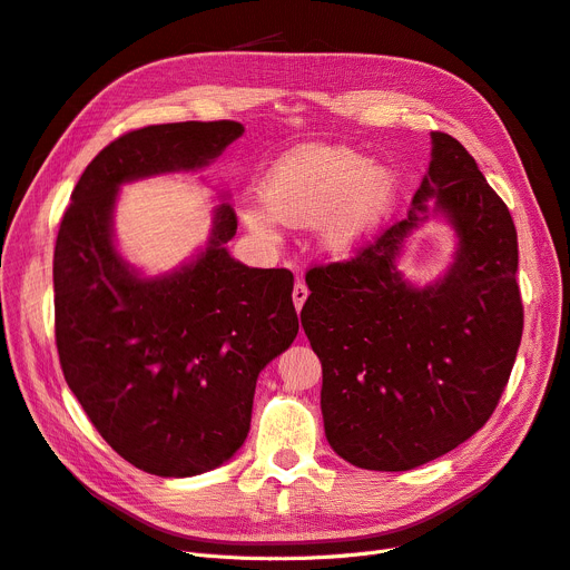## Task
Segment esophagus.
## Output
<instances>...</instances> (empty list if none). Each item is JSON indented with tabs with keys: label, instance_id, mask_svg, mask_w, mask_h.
Wrapping results in <instances>:
<instances>
[{
	"label": "esophagus",
	"instance_id": "esophagus-1",
	"mask_svg": "<svg viewBox=\"0 0 570 570\" xmlns=\"http://www.w3.org/2000/svg\"><path fill=\"white\" fill-rule=\"evenodd\" d=\"M308 299V287L302 283V281H297V285H294V289H292V302H294V308L297 311H302V306H304V302Z\"/></svg>",
	"mask_w": 570,
	"mask_h": 570
}]
</instances>
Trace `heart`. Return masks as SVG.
Masks as SVG:
<instances>
[{
    "mask_svg": "<svg viewBox=\"0 0 570 570\" xmlns=\"http://www.w3.org/2000/svg\"><path fill=\"white\" fill-rule=\"evenodd\" d=\"M395 196L391 168L370 164L362 154L327 142L287 151L262 185L264 210L247 208L245 226L264 240H278L273 219L287 226L321 222V243L334 257H346L367 240Z\"/></svg>",
    "mask_w": 570,
    "mask_h": 570,
    "instance_id": "b5f03b06",
    "label": "heart"
}]
</instances>
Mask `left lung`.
<instances>
[{
    "instance_id": "1",
    "label": "left lung",
    "mask_w": 570,
    "mask_h": 570,
    "mask_svg": "<svg viewBox=\"0 0 570 570\" xmlns=\"http://www.w3.org/2000/svg\"><path fill=\"white\" fill-rule=\"evenodd\" d=\"M430 166L406 219L348 262L315 266L302 325L323 362L325 435L341 459L402 472L480 430L503 395L523 308L517 229L465 147L430 132ZM430 216L458 236L454 259L414 286L396 262Z\"/></svg>"
}]
</instances>
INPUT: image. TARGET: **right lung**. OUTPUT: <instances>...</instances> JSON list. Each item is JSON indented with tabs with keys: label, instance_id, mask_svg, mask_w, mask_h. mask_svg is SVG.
<instances>
[{
	"label": "right lung",
	"instance_id": "right-lung-1",
	"mask_svg": "<svg viewBox=\"0 0 570 570\" xmlns=\"http://www.w3.org/2000/svg\"><path fill=\"white\" fill-rule=\"evenodd\" d=\"M236 121L147 126L107 145L79 177L53 255L56 344L90 423L121 459L194 476L243 446L257 376L292 346L299 317L287 268L236 262L238 222L219 194L208 240L147 276L117 245L114 210L130 181L200 173L238 140Z\"/></svg>",
	"mask_w": 570,
	"mask_h": 570
}]
</instances>
